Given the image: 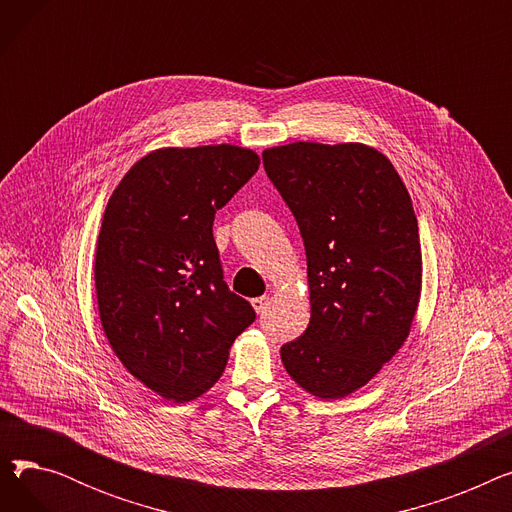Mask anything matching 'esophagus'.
<instances>
[{
  "label": "esophagus",
  "instance_id": "obj_1",
  "mask_svg": "<svg viewBox=\"0 0 512 512\" xmlns=\"http://www.w3.org/2000/svg\"><path fill=\"white\" fill-rule=\"evenodd\" d=\"M251 305H253V309H255L257 313H263V311L267 309V297H257V299L251 301Z\"/></svg>",
  "mask_w": 512,
  "mask_h": 512
}]
</instances>
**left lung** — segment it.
I'll list each match as a JSON object with an SVG mask.
<instances>
[{
	"label": "left lung",
	"mask_w": 512,
	"mask_h": 512,
	"mask_svg": "<svg viewBox=\"0 0 512 512\" xmlns=\"http://www.w3.org/2000/svg\"><path fill=\"white\" fill-rule=\"evenodd\" d=\"M263 168L299 224L311 319L280 348L317 398L365 386L407 340L421 297L419 228L390 159L363 143H290Z\"/></svg>",
	"instance_id": "1"
}]
</instances>
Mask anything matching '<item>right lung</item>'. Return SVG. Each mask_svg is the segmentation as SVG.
<instances>
[{
  "instance_id": "right-lung-1",
  "label": "right lung",
  "mask_w": 512,
  "mask_h": 512,
  "mask_svg": "<svg viewBox=\"0 0 512 512\" xmlns=\"http://www.w3.org/2000/svg\"><path fill=\"white\" fill-rule=\"evenodd\" d=\"M257 168L259 155L234 145L157 149L107 201L95 253L101 326L122 365L168 400L207 392L255 321L224 282L213 218Z\"/></svg>"
}]
</instances>
